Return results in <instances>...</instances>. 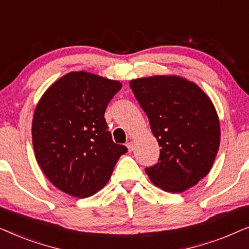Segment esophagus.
<instances>
[{"label":"esophagus","mask_w":249,"mask_h":249,"mask_svg":"<svg viewBox=\"0 0 249 249\" xmlns=\"http://www.w3.org/2000/svg\"><path fill=\"white\" fill-rule=\"evenodd\" d=\"M125 146H127V148H128V151H129V152L134 151V147H135V146H134V142H128L127 144H125Z\"/></svg>","instance_id":"1"}]
</instances>
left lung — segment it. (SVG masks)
<instances>
[{
    "label": "left lung",
    "instance_id": "8db88e82",
    "mask_svg": "<svg viewBox=\"0 0 249 249\" xmlns=\"http://www.w3.org/2000/svg\"><path fill=\"white\" fill-rule=\"evenodd\" d=\"M139 105L158 139L160 159L145 170L168 193L195 186L212 169L220 146V121L211 98L195 83L179 76L130 80Z\"/></svg>",
    "mask_w": 249,
    "mask_h": 249
}]
</instances>
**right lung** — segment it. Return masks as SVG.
<instances>
[{"label":"right lung","mask_w":249,"mask_h":249,"mask_svg":"<svg viewBox=\"0 0 249 249\" xmlns=\"http://www.w3.org/2000/svg\"><path fill=\"white\" fill-rule=\"evenodd\" d=\"M111 80L72 71L51 85L34 112V152L46 178L71 196H93L107 185L127 147L115 144L104 113L121 89Z\"/></svg>","instance_id":"add662e5"}]
</instances>
